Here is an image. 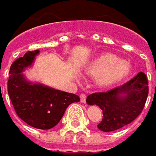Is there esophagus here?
Here are the masks:
<instances>
[{
    "label": "esophagus",
    "mask_w": 156,
    "mask_h": 156,
    "mask_svg": "<svg viewBox=\"0 0 156 156\" xmlns=\"http://www.w3.org/2000/svg\"><path fill=\"white\" fill-rule=\"evenodd\" d=\"M80 100H81V103H85V101H86V95L85 94L80 95Z\"/></svg>",
    "instance_id": "esophagus-1"
}]
</instances>
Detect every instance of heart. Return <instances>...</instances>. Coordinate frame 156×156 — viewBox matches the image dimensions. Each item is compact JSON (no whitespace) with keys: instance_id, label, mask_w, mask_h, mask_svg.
I'll return each mask as SVG.
<instances>
[{"instance_id":"b5f03b06","label":"heart","mask_w":156,"mask_h":156,"mask_svg":"<svg viewBox=\"0 0 156 156\" xmlns=\"http://www.w3.org/2000/svg\"><path fill=\"white\" fill-rule=\"evenodd\" d=\"M83 71L96 78L101 85H111L127 78L131 72V66L115 54L105 52L86 62Z\"/></svg>"}]
</instances>
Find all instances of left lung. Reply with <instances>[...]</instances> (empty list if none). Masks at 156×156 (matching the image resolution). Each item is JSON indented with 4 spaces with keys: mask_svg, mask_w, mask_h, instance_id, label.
Masks as SVG:
<instances>
[{
    "mask_svg": "<svg viewBox=\"0 0 156 156\" xmlns=\"http://www.w3.org/2000/svg\"><path fill=\"white\" fill-rule=\"evenodd\" d=\"M148 94L147 76L139 73L122 86L107 92L89 95L86 103L100 107L104 115L98 128L102 131L110 132L130 123L141 114Z\"/></svg>",
    "mask_w": 156,
    "mask_h": 156,
    "instance_id": "1",
    "label": "left lung"
}]
</instances>
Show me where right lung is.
Here are the masks:
<instances>
[{"label":"right lung","instance_id":"obj_1","mask_svg":"<svg viewBox=\"0 0 156 156\" xmlns=\"http://www.w3.org/2000/svg\"><path fill=\"white\" fill-rule=\"evenodd\" d=\"M39 50L28 51L12 64L9 71L8 92L16 114L30 126L49 129L61 120L65 111L78 95L65 92L41 83L28 81L23 72L31 67Z\"/></svg>","mask_w":156,"mask_h":156}]
</instances>
